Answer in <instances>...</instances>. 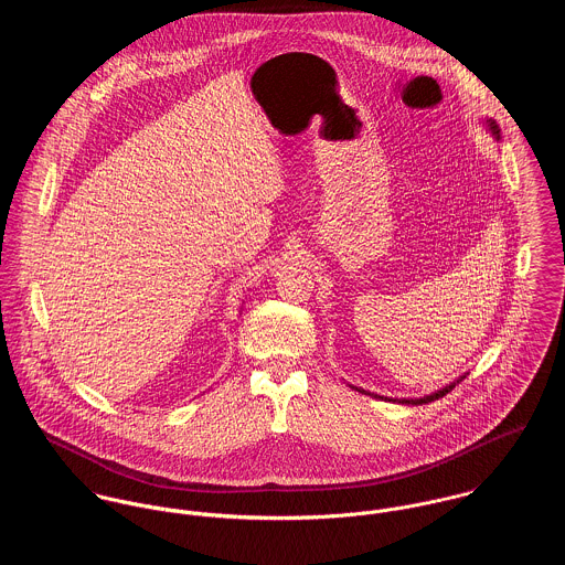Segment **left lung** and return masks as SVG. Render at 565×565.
Listing matches in <instances>:
<instances>
[{"label":"left lung","instance_id":"8db88e82","mask_svg":"<svg viewBox=\"0 0 565 565\" xmlns=\"http://www.w3.org/2000/svg\"><path fill=\"white\" fill-rule=\"evenodd\" d=\"M484 126H487V128H489V132H491V135H493V139H495V141H498V139H500V130H498V126H495V121H493V119H487V121H484ZM463 379H466V376H459V379H457V381H455V383H450V385H446V387H444V390H439V392H435V394H430V396H424V398H401V401H398V398H396V401H394V403H401V404L433 403V401H437V398H441V396H446V394H448V392H452V390H455V385H457V383H461V381H463ZM354 390H356V392H361V394H370V392H363V390H359V387H354ZM370 396H374V398H383V396H376V394H370ZM385 401H392V398H385Z\"/></svg>","mask_w":565,"mask_h":565}]
</instances>
